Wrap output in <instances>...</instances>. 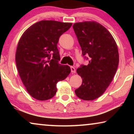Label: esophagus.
I'll return each mask as SVG.
<instances>
[{
  "label": "esophagus",
  "instance_id": "obj_1",
  "mask_svg": "<svg viewBox=\"0 0 134 134\" xmlns=\"http://www.w3.org/2000/svg\"><path fill=\"white\" fill-rule=\"evenodd\" d=\"M70 69H71V72H72V73H76V69L75 68H74V67H70Z\"/></svg>",
  "mask_w": 134,
  "mask_h": 134
}]
</instances>
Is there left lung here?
<instances>
[{
    "label": "left lung",
    "mask_w": 134,
    "mask_h": 134,
    "mask_svg": "<svg viewBox=\"0 0 134 134\" xmlns=\"http://www.w3.org/2000/svg\"><path fill=\"white\" fill-rule=\"evenodd\" d=\"M72 28L82 55L89 61L87 65H81L77 69L82 84L75 93L81 99L93 100L105 92L116 73L119 64L118 47L108 29L96 22H78Z\"/></svg>",
    "instance_id": "obj_1"
}]
</instances>
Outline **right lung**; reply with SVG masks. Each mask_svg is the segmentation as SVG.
Segmentation results:
<instances>
[{"label": "right lung", "mask_w": 134, "mask_h": 134, "mask_svg": "<svg viewBox=\"0 0 134 134\" xmlns=\"http://www.w3.org/2000/svg\"><path fill=\"white\" fill-rule=\"evenodd\" d=\"M71 23L41 21L24 32L18 42L15 60L18 72L28 93L39 100L54 97L58 81L71 71L69 65L58 63L57 44Z\"/></svg>", "instance_id": "right-lung-1"}]
</instances>
